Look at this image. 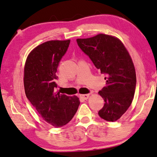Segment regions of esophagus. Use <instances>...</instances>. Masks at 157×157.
Here are the masks:
<instances>
[{
  "instance_id": "1",
  "label": "esophagus",
  "mask_w": 157,
  "mask_h": 157,
  "mask_svg": "<svg viewBox=\"0 0 157 157\" xmlns=\"http://www.w3.org/2000/svg\"><path fill=\"white\" fill-rule=\"evenodd\" d=\"M79 97H80L82 99L86 100L88 99L89 97H90V94H81V95H79Z\"/></svg>"
}]
</instances>
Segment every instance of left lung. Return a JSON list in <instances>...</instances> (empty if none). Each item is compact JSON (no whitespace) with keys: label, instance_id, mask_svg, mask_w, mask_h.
<instances>
[{"label":"left lung","instance_id":"8db88e82","mask_svg":"<svg viewBox=\"0 0 157 157\" xmlns=\"http://www.w3.org/2000/svg\"><path fill=\"white\" fill-rule=\"evenodd\" d=\"M77 43L94 66L105 75L106 86L99 94L104 106L99 115L113 122L121 118L132 104L136 87V74L129 53L118 39L99 34Z\"/></svg>","mask_w":157,"mask_h":157}]
</instances>
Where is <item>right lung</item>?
Listing matches in <instances>:
<instances>
[{
  "instance_id": "right-lung-1",
  "label": "right lung",
  "mask_w": 157,
  "mask_h": 157,
  "mask_svg": "<svg viewBox=\"0 0 157 157\" xmlns=\"http://www.w3.org/2000/svg\"><path fill=\"white\" fill-rule=\"evenodd\" d=\"M71 40L48 41L29 53L25 66V94L46 122L56 128L72 120L80 104L76 96L56 93L58 66Z\"/></svg>"
}]
</instances>
